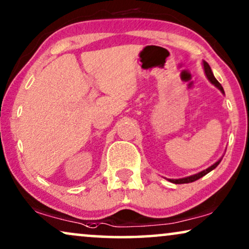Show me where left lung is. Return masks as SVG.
I'll return each instance as SVG.
<instances>
[{
    "label": "left lung",
    "mask_w": 249,
    "mask_h": 249,
    "mask_svg": "<svg viewBox=\"0 0 249 249\" xmlns=\"http://www.w3.org/2000/svg\"><path fill=\"white\" fill-rule=\"evenodd\" d=\"M204 69H205V74H206L207 78L210 79V81H211L212 83H213V84H214L215 86H216V88L220 89L222 93H224V90H223V88H222V85L220 84V83L217 82V79L214 77V75H213V71H212V69H211V67H210V65H208L206 61H204ZM221 160H222V159H220V160H217L216 163H215L214 165H212L211 167H208L207 170H205V171H203V172H200V173H198V174H195V175H191V177H188V178H178V180H170V181H171V182H173V183H175V184L190 183V182H194V181H196V180H198V178H203L204 175H206L207 173H210L211 171H213L214 168L216 167L217 165L221 163Z\"/></svg>",
    "instance_id": "obj_1"
}]
</instances>
